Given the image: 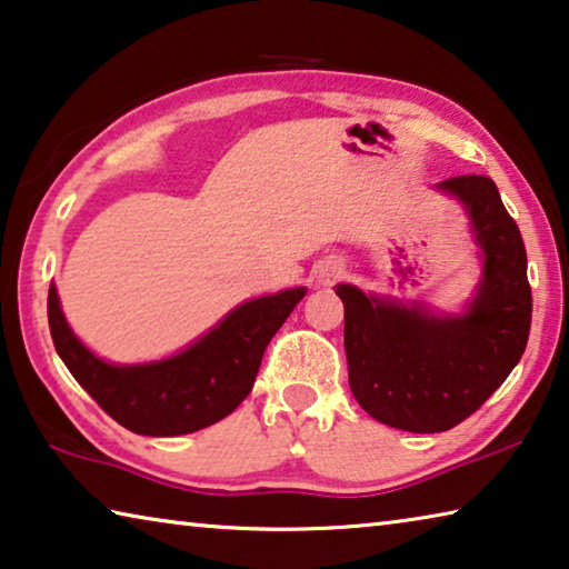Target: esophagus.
Wrapping results in <instances>:
<instances>
[{
	"mask_svg": "<svg viewBox=\"0 0 569 569\" xmlns=\"http://www.w3.org/2000/svg\"><path fill=\"white\" fill-rule=\"evenodd\" d=\"M339 273H341V266H331V271L326 273V281H329V278H336Z\"/></svg>",
	"mask_w": 569,
	"mask_h": 569,
	"instance_id": "34e87169",
	"label": "esophagus"
}]
</instances>
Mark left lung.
Here are the masks:
<instances>
[{"mask_svg":"<svg viewBox=\"0 0 569 569\" xmlns=\"http://www.w3.org/2000/svg\"><path fill=\"white\" fill-rule=\"evenodd\" d=\"M467 206L485 250V281L459 319L397 306L339 286L349 383L366 413L393 429L435 435L457 427L502 387L522 359L532 323L527 250L492 178L439 186Z\"/></svg>","mask_w":569,"mask_h":569,"instance_id":"obj_1","label":"left lung"}]
</instances>
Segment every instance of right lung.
Returning a JSON list of instances; mask_svg holds the SVG:
<instances>
[{
	"label": "right lung",
	"mask_w": 569,
	"mask_h": 569,
	"mask_svg": "<svg viewBox=\"0 0 569 569\" xmlns=\"http://www.w3.org/2000/svg\"><path fill=\"white\" fill-rule=\"evenodd\" d=\"M303 293L291 288L238 306L190 349L146 366H110L84 349L64 321L54 286L47 319L60 359L102 411L134 435L178 437L226 419L248 397L266 346Z\"/></svg>",
	"instance_id": "1"
}]
</instances>
